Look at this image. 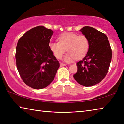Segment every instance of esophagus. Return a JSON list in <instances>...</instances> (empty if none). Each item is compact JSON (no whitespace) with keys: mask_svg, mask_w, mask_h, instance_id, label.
Segmentation results:
<instances>
[{"mask_svg":"<svg viewBox=\"0 0 124 124\" xmlns=\"http://www.w3.org/2000/svg\"><path fill=\"white\" fill-rule=\"evenodd\" d=\"M66 64L63 63H60V67H64L66 66Z\"/></svg>","mask_w":124,"mask_h":124,"instance_id":"34e87169","label":"esophagus"}]
</instances>
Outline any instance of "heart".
Instances as JSON below:
<instances>
[{"label": "heart", "instance_id": "b5f03b06", "mask_svg": "<svg viewBox=\"0 0 124 124\" xmlns=\"http://www.w3.org/2000/svg\"><path fill=\"white\" fill-rule=\"evenodd\" d=\"M58 42H50L49 46L55 57L60 59L68 51L64 57L66 62H71L75 58L84 57L89 49V40L84 35H78L72 33H65L58 38Z\"/></svg>", "mask_w": 124, "mask_h": 124}]
</instances>
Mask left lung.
<instances>
[{
    "label": "left lung",
    "instance_id": "1",
    "mask_svg": "<svg viewBox=\"0 0 124 124\" xmlns=\"http://www.w3.org/2000/svg\"><path fill=\"white\" fill-rule=\"evenodd\" d=\"M80 31L89 40V49L77 63L78 71L73 77L79 84L89 87L101 82L107 74L112 52L108 38L93 27L85 26Z\"/></svg>",
    "mask_w": 124,
    "mask_h": 124
}]
</instances>
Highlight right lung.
<instances>
[{"label":"right lung","instance_id":"add662e5","mask_svg":"<svg viewBox=\"0 0 124 124\" xmlns=\"http://www.w3.org/2000/svg\"><path fill=\"white\" fill-rule=\"evenodd\" d=\"M53 31L43 26L29 29L19 39L16 61L23 82L34 89H41L54 80L60 63L49 45Z\"/></svg>","mask_w":124,"mask_h":124}]
</instances>
